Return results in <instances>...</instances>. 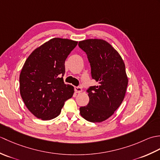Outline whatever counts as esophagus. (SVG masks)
Returning <instances> with one entry per match:
<instances>
[{
  "instance_id": "1",
  "label": "esophagus",
  "mask_w": 160,
  "mask_h": 160,
  "mask_svg": "<svg viewBox=\"0 0 160 160\" xmlns=\"http://www.w3.org/2000/svg\"><path fill=\"white\" fill-rule=\"evenodd\" d=\"M74 89H75V91H76V93H80L82 91V88L80 87H75Z\"/></svg>"
}]
</instances>
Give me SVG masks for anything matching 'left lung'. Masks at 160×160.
Returning a JSON list of instances; mask_svg holds the SVG:
<instances>
[{
    "label": "left lung",
    "mask_w": 160,
    "mask_h": 160,
    "mask_svg": "<svg viewBox=\"0 0 160 160\" xmlns=\"http://www.w3.org/2000/svg\"><path fill=\"white\" fill-rule=\"evenodd\" d=\"M78 46L87 53L91 77L98 82L87 91L89 104L80 108V113L89 122H103L114 113L124 98L128 85L125 64L117 51L104 40H84Z\"/></svg>",
    "instance_id": "left-lung-1"
}]
</instances>
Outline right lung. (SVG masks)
<instances>
[{
	"mask_svg": "<svg viewBox=\"0 0 160 160\" xmlns=\"http://www.w3.org/2000/svg\"><path fill=\"white\" fill-rule=\"evenodd\" d=\"M78 44L54 38L32 52L20 74V93L31 113L42 120L60 115L64 102L73 96L74 88L64 84V62Z\"/></svg>",
	"mask_w": 160,
	"mask_h": 160,
	"instance_id": "right-lung-1",
	"label": "right lung"
}]
</instances>
